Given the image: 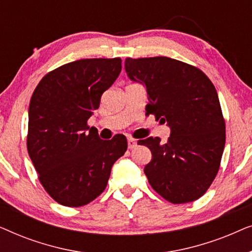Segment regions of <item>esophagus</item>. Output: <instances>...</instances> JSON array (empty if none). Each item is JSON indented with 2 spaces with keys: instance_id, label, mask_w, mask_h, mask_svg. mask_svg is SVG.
<instances>
[{
  "instance_id": "obj_1",
  "label": "esophagus",
  "mask_w": 252,
  "mask_h": 252,
  "mask_svg": "<svg viewBox=\"0 0 252 252\" xmlns=\"http://www.w3.org/2000/svg\"><path fill=\"white\" fill-rule=\"evenodd\" d=\"M127 142H128V149H133V148L136 147V140L132 139V137H128V140H127Z\"/></svg>"
}]
</instances>
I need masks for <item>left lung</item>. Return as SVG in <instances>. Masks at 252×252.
Wrapping results in <instances>:
<instances>
[{
	"instance_id": "8db88e82",
	"label": "left lung",
	"mask_w": 252,
	"mask_h": 252,
	"mask_svg": "<svg viewBox=\"0 0 252 252\" xmlns=\"http://www.w3.org/2000/svg\"><path fill=\"white\" fill-rule=\"evenodd\" d=\"M130 80L146 85V113L166 123V143L139 140L151 160L144 174L155 191L173 204L198 199L215 180L225 148L226 125L218 94L204 72L170 57L126 58Z\"/></svg>"
}]
</instances>
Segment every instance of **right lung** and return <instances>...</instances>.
Instances as JSON below:
<instances>
[{"label": "right lung", "instance_id": "add662e5", "mask_svg": "<svg viewBox=\"0 0 252 252\" xmlns=\"http://www.w3.org/2000/svg\"><path fill=\"white\" fill-rule=\"evenodd\" d=\"M122 58H85L48 72L29 108L27 151L37 178L57 203L79 208L104 191L115 161L127 150L117 134L101 140L88 119L118 78Z\"/></svg>", "mask_w": 252, "mask_h": 252}]
</instances>
